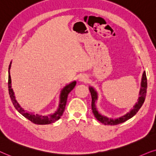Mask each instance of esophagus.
Wrapping results in <instances>:
<instances>
[{
	"label": "esophagus",
	"mask_w": 156,
	"mask_h": 156,
	"mask_svg": "<svg viewBox=\"0 0 156 156\" xmlns=\"http://www.w3.org/2000/svg\"><path fill=\"white\" fill-rule=\"evenodd\" d=\"M79 80H80V81H86V77H85L84 76H81L80 77Z\"/></svg>",
	"instance_id": "1"
}]
</instances>
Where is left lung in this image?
I'll return each instance as SVG.
<instances>
[{"instance_id":"1","label":"left lung","mask_w":156,"mask_h":156,"mask_svg":"<svg viewBox=\"0 0 156 156\" xmlns=\"http://www.w3.org/2000/svg\"><path fill=\"white\" fill-rule=\"evenodd\" d=\"M89 90L90 92L91 98H92V102H91V108H92L93 113L94 114L95 117L98 120H99L100 122L105 124V125H110V126H115L118 125V124L122 123L123 122L126 121V120L131 118L133 116H134L137 113V112L139 111V109L142 106L143 103H144L145 99H146V92H147V77L146 72H143V77H142V81H141V88L140 90V97H139L138 102L136 103V104L133 107V109H132L129 113L126 114L125 115L122 116V117L116 118V119H111L105 116L101 115V114L98 113V112L97 111L95 105V100H97V93L95 92V90L93 89L92 87L89 88Z\"/></svg>"}]
</instances>
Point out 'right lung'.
<instances>
[{
	"label": "right lung",
	"mask_w": 156,
	"mask_h": 156,
	"mask_svg": "<svg viewBox=\"0 0 156 156\" xmlns=\"http://www.w3.org/2000/svg\"><path fill=\"white\" fill-rule=\"evenodd\" d=\"M11 64V63H10ZM10 64L8 68V92H9L10 98L11 99L12 103L14 107L16 108V109L22 115H23L25 118H26L27 119H28L32 123L37 124V125H46V124H50L52 123H54L56 120L59 119L63 115L64 111L66 108V102H67V98L70 91L74 88V87L76 86V82L73 81L69 85H67L65 88L62 90L61 94V101H60L59 103V107L58 109L57 110V111L55 113L52 114V115H48L46 116H41L38 115H33V114H30L28 113H26L24 110L21 108V107L20 106L19 104L17 103V101H16L15 96H14V93L13 91V89L11 88V79H10Z\"/></svg>",
	"instance_id": "right-lung-1"
}]
</instances>
